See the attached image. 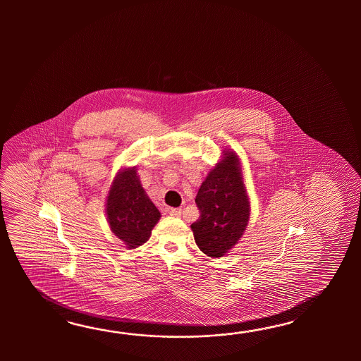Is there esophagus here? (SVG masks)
<instances>
[{"label":"esophagus","instance_id":"esophagus-1","mask_svg":"<svg viewBox=\"0 0 361 361\" xmlns=\"http://www.w3.org/2000/svg\"><path fill=\"white\" fill-rule=\"evenodd\" d=\"M169 214L173 215V216H180L182 215V209H178V207H171L169 209Z\"/></svg>","mask_w":361,"mask_h":361}]
</instances>
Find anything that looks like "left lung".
Listing matches in <instances>:
<instances>
[{"instance_id": "8db88e82", "label": "left lung", "mask_w": 361, "mask_h": 361, "mask_svg": "<svg viewBox=\"0 0 361 361\" xmlns=\"http://www.w3.org/2000/svg\"><path fill=\"white\" fill-rule=\"evenodd\" d=\"M195 202L200 210L191 224L196 244L209 257H223L243 236L250 210L236 154L226 152L201 184Z\"/></svg>"}]
</instances>
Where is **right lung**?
Listing matches in <instances>:
<instances>
[{
  "instance_id": "add662e5",
  "label": "right lung",
  "mask_w": 361,
  "mask_h": 361,
  "mask_svg": "<svg viewBox=\"0 0 361 361\" xmlns=\"http://www.w3.org/2000/svg\"><path fill=\"white\" fill-rule=\"evenodd\" d=\"M160 216L143 190L135 168L123 170L108 193L107 218L112 232L129 249H134L149 238Z\"/></svg>"
}]
</instances>
